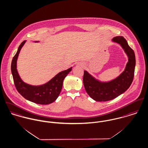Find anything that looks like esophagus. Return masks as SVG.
Instances as JSON below:
<instances>
[{
    "instance_id": "obj_1",
    "label": "esophagus",
    "mask_w": 148,
    "mask_h": 148,
    "mask_svg": "<svg viewBox=\"0 0 148 148\" xmlns=\"http://www.w3.org/2000/svg\"><path fill=\"white\" fill-rule=\"evenodd\" d=\"M77 66H82V64H77Z\"/></svg>"
}]
</instances>
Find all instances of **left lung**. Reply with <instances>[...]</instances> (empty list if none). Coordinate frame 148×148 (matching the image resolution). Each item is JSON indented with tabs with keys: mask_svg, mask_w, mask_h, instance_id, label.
I'll list each match as a JSON object with an SVG mask.
<instances>
[{
	"mask_svg": "<svg viewBox=\"0 0 148 148\" xmlns=\"http://www.w3.org/2000/svg\"><path fill=\"white\" fill-rule=\"evenodd\" d=\"M112 42L121 46L128 57V62L124 71L118 77L108 81L97 79L87 71H84V88L88 95L96 101H108L123 94L130 88L134 77L136 58L134 50L121 36L115 37Z\"/></svg>",
	"mask_w": 148,
	"mask_h": 148,
	"instance_id": "8db88e82",
	"label": "left lung"
}]
</instances>
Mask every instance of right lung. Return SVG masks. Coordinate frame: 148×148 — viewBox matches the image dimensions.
I'll return each instance as SVG.
<instances>
[{
    "instance_id": "right-lung-1",
    "label": "right lung",
    "mask_w": 148,
    "mask_h": 148,
    "mask_svg": "<svg viewBox=\"0 0 148 148\" xmlns=\"http://www.w3.org/2000/svg\"><path fill=\"white\" fill-rule=\"evenodd\" d=\"M27 40L23 41L19 46L11 63V72L17 90L26 99L40 105H48L53 103L59 97L65 77L72 71L71 67L59 72L47 82L38 86L29 85L21 79L17 69V60L20 50ZM34 42H39L35 41Z\"/></svg>"
}]
</instances>
